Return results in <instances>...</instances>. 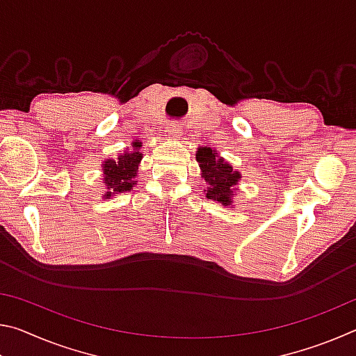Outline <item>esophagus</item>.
Wrapping results in <instances>:
<instances>
[{
	"label": "esophagus",
	"mask_w": 356,
	"mask_h": 356,
	"mask_svg": "<svg viewBox=\"0 0 356 356\" xmlns=\"http://www.w3.org/2000/svg\"><path fill=\"white\" fill-rule=\"evenodd\" d=\"M180 136H182V127H180V124H170V127H168V138H171V140H179Z\"/></svg>",
	"instance_id": "34e87169"
}]
</instances>
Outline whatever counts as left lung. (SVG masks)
Here are the masks:
<instances>
[{
    "instance_id": "obj_1",
    "label": "left lung",
    "mask_w": 356,
    "mask_h": 356,
    "mask_svg": "<svg viewBox=\"0 0 356 356\" xmlns=\"http://www.w3.org/2000/svg\"><path fill=\"white\" fill-rule=\"evenodd\" d=\"M196 161L200 163L201 177L207 184V188L204 190L207 200L222 206H234V196L237 195L236 186L242 179L240 171L234 170L229 161L220 156L218 150L212 147H197Z\"/></svg>"
}]
</instances>
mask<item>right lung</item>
<instances>
[{
	"instance_id": "obj_1",
	"label": "right lung",
	"mask_w": 356,
	"mask_h": 356,
	"mask_svg": "<svg viewBox=\"0 0 356 356\" xmlns=\"http://www.w3.org/2000/svg\"><path fill=\"white\" fill-rule=\"evenodd\" d=\"M141 146L140 140H134L130 147H125L116 159H106L102 163V182L105 185V193L102 195L104 200L134 190L138 182V168L143 160Z\"/></svg>"
}]
</instances>
